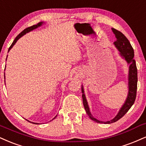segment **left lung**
Masks as SVG:
<instances>
[{
	"label": "left lung",
	"mask_w": 146,
	"mask_h": 146,
	"mask_svg": "<svg viewBox=\"0 0 146 146\" xmlns=\"http://www.w3.org/2000/svg\"><path fill=\"white\" fill-rule=\"evenodd\" d=\"M113 34L115 35L116 41L114 42V45L117 47V49L120 52V54L123 58L127 62L129 65V94H128L127 98L125 103L122 105V107L116 115V116L112 119L111 120L108 121V122H102V121L98 120L95 117L92 116L90 111L88 105L87 100L86 99V96L84 94L83 86L82 87V99H83V103L86 111L91 120L98 123H104V124H111L115 122L120 120L126 113L130 108L134 104L135 99H136L137 94V68L136 66V62H135L134 58V50L133 47L131 46V43L128 38L126 37L122 33L115 29H111Z\"/></svg>",
	"instance_id": "left-lung-1"
}]
</instances>
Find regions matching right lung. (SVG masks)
Returning a JSON list of instances; mask_svg holds the SVG:
<instances>
[{
  "mask_svg": "<svg viewBox=\"0 0 146 146\" xmlns=\"http://www.w3.org/2000/svg\"><path fill=\"white\" fill-rule=\"evenodd\" d=\"M42 24H43V22H39V23H38L37 24H36V25H33V26H31V27L26 28V29H24V31H23L22 32H21V33H20V34H19V35H17V36H16V37H15V39H14V41H13V43H12V44L11 45V46L9 47V48L8 52H9V50H11V49L12 48V47H13V45H15V43H16L17 40H18L19 38H20V37H22V36H23V35H25L26 33H29V32H31V31H33V30H34V29H36V28L39 27V26H41L42 25ZM56 116L54 117V118L52 119V120H54V119H55V118H56ZM28 121H29V120H28ZM32 123H33V124H38V123H35V122H32Z\"/></svg>",
  "mask_w": 146,
  "mask_h": 146,
  "instance_id": "right-lung-1",
  "label": "right lung"
}]
</instances>
